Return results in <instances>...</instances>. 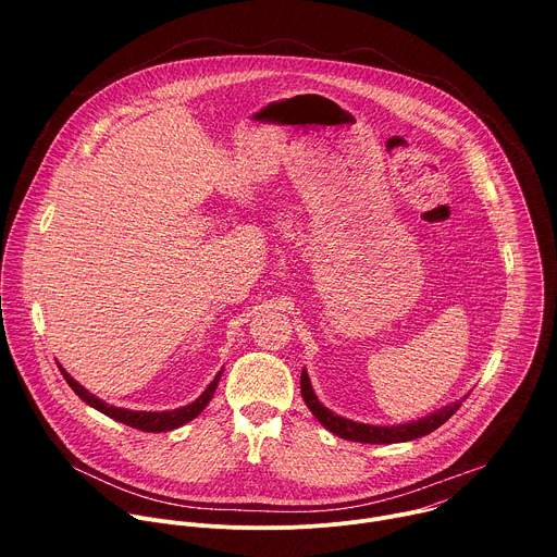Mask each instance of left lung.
I'll list each match as a JSON object with an SVG mask.
<instances>
[{"instance_id":"1","label":"left lung","mask_w":557,"mask_h":557,"mask_svg":"<svg viewBox=\"0 0 557 557\" xmlns=\"http://www.w3.org/2000/svg\"><path fill=\"white\" fill-rule=\"evenodd\" d=\"M301 396H304V404L308 406V410L314 414V419L320 421L329 432L337 434L339 438H346V441H355V443H404V441H414V438H421L430 432H434L436 428H441L458 408L462 401H456L430 417H423L419 421H412V423H406V425H389V428H381V425H368V423H355L350 419H344V417H337L333 414L329 408H324L320 404V399H317L314 392H312V385L308 381V374L306 370H301Z\"/></svg>"}]
</instances>
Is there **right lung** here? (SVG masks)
Returning a JSON list of instances; mask_svg holds the SVG:
<instances>
[{
	"mask_svg": "<svg viewBox=\"0 0 557 557\" xmlns=\"http://www.w3.org/2000/svg\"><path fill=\"white\" fill-rule=\"evenodd\" d=\"M59 370H61L63 379L67 381V385L74 389V394H78V399L86 401V404L92 406L95 410L103 412L106 417H110V419H114V421H119V423H125V425H129V428H136V430H140V432H168V430H176V428L189 423L191 419H196V417L207 408V404L211 401V396H213V392H215V387H218V381H220V376H222V372H218L215 379L207 385V389L198 396V399H196L194 404L185 406V408L170 410V412H140V410L134 412V410L108 406L106 401L99 399V396L90 394L84 385H78L61 366H59Z\"/></svg>",
	"mask_w": 557,
	"mask_h": 557,
	"instance_id": "obj_1",
	"label": "right lung"
}]
</instances>
